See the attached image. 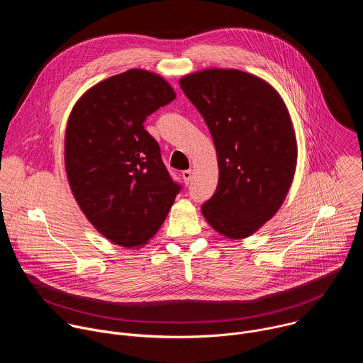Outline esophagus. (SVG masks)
Instances as JSON below:
<instances>
[{"instance_id": "34e87169", "label": "esophagus", "mask_w": 363, "mask_h": 363, "mask_svg": "<svg viewBox=\"0 0 363 363\" xmlns=\"http://www.w3.org/2000/svg\"><path fill=\"white\" fill-rule=\"evenodd\" d=\"M182 179H184L185 185H189V184H191V179H192V171H191V169L182 171Z\"/></svg>"}]
</instances>
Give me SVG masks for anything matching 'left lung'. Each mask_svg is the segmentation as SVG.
Segmentation results:
<instances>
[{"instance_id":"8db88e82","label":"left lung","mask_w":363,"mask_h":363,"mask_svg":"<svg viewBox=\"0 0 363 363\" xmlns=\"http://www.w3.org/2000/svg\"><path fill=\"white\" fill-rule=\"evenodd\" d=\"M179 84L217 150L218 185L202 203V216L225 237H248L277 213L294 177L289 112L270 84L240 70H202Z\"/></svg>"}]
</instances>
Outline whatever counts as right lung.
Segmentation results:
<instances>
[{"mask_svg": "<svg viewBox=\"0 0 363 363\" xmlns=\"http://www.w3.org/2000/svg\"><path fill=\"white\" fill-rule=\"evenodd\" d=\"M175 97L161 76L130 69L93 86L70 113L65 161L72 192L87 220L115 244L143 245L182 189L143 126Z\"/></svg>", "mask_w": 363, "mask_h": 363, "instance_id": "add662e5", "label": "right lung"}]
</instances>
